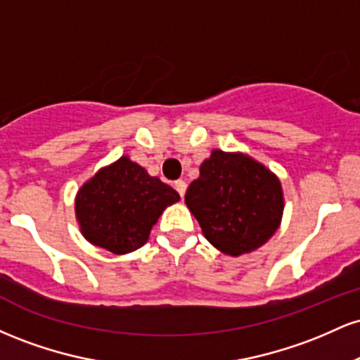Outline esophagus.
<instances>
[{"label": "esophagus", "instance_id": "obj_1", "mask_svg": "<svg viewBox=\"0 0 360 360\" xmlns=\"http://www.w3.org/2000/svg\"><path fill=\"white\" fill-rule=\"evenodd\" d=\"M174 188H176V191L177 193H179V196L181 198H184V194H186V188H188V184H186L184 183V181H176V183H174Z\"/></svg>", "mask_w": 360, "mask_h": 360}]
</instances>
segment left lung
<instances>
[{
	"instance_id": "left-lung-1",
	"label": "left lung",
	"mask_w": 360,
	"mask_h": 360,
	"mask_svg": "<svg viewBox=\"0 0 360 360\" xmlns=\"http://www.w3.org/2000/svg\"><path fill=\"white\" fill-rule=\"evenodd\" d=\"M186 205L206 240L240 255L266 243L283 217L281 183L269 169L242 154L213 150L189 184Z\"/></svg>"
}]
</instances>
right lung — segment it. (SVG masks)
Returning <instances> with one entry per match:
<instances>
[{"instance_id": "obj_1", "label": "right lung", "mask_w": 360, "mask_h": 360, "mask_svg": "<svg viewBox=\"0 0 360 360\" xmlns=\"http://www.w3.org/2000/svg\"><path fill=\"white\" fill-rule=\"evenodd\" d=\"M179 200L171 186L122 157L79 189L76 214L81 232L94 245L127 254L147 242L157 218Z\"/></svg>"}]
</instances>
